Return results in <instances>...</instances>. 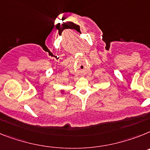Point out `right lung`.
<instances>
[{
  "label": "right lung",
  "mask_w": 150,
  "mask_h": 150,
  "mask_svg": "<svg viewBox=\"0 0 150 150\" xmlns=\"http://www.w3.org/2000/svg\"><path fill=\"white\" fill-rule=\"evenodd\" d=\"M62 92H63V91H62Z\"/></svg>",
  "instance_id": "add662e5"
}]
</instances>
